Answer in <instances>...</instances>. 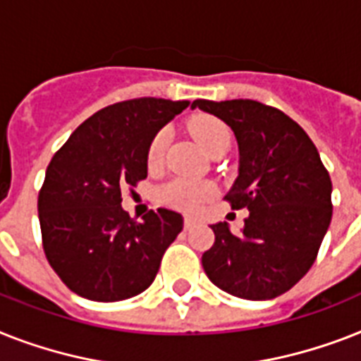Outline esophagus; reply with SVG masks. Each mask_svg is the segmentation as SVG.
<instances>
[{
	"mask_svg": "<svg viewBox=\"0 0 361 361\" xmlns=\"http://www.w3.org/2000/svg\"><path fill=\"white\" fill-rule=\"evenodd\" d=\"M196 222H198V219H196L195 215H185V216H183V228H185V230H190V228L195 226Z\"/></svg>",
	"mask_w": 361,
	"mask_h": 361,
	"instance_id": "34e87169",
	"label": "esophagus"
}]
</instances>
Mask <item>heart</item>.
<instances>
[{
	"mask_svg": "<svg viewBox=\"0 0 361 361\" xmlns=\"http://www.w3.org/2000/svg\"><path fill=\"white\" fill-rule=\"evenodd\" d=\"M189 131L196 142L207 152L215 154L221 148H228L231 140V131L221 118L213 114H196L189 120ZM169 135L165 130H159L152 137L148 150H146V163L150 169H157L163 163L166 150ZM213 196V189L207 183L190 180H174L161 189V200L166 206L181 211H192L200 207Z\"/></svg>",
	"mask_w": 361,
	"mask_h": 361,
	"instance_id": "heart-1",
	"label": "heart"
}]
</instances>
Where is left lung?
I'll use <instances>...</instances> for the list:
<instances>
[{
  "mask_svg": "<svg viewBox=\"0 0 361 361\" xmlns=\"http://www.w3.org/2000/svg\"><path fill=\"white\" fill-rule=\"evenodd\" d=\"M192 107L235 133L239 176L224 200L248 209L239 235L226 222L211 226L215 243L202 256L204 271L233 297H280L310 271L330 226L328 171L306 131L276 107L256 99H196Z\"/></svg>",
  "mask_w": 361,
  "mask_h": 361,
  "instance_id": "8db88e82",
  "label": "left lung"
}]
</instances>
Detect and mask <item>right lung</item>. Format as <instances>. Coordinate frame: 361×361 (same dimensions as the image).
<instances>
[{
    "label": "right lung",
    "instance_id": "1",
    "mask_svg": "<svg viewBox=\"0 0 361 361\" xmlns=\"http://www.w3.org/2000/svg\"><path fill=\"white\" fill-rule=\"evenodd\" d=\"M189 104L135 98L104 107L49 161L38 192L44 254L79 297L114 302L154 282L183 221L159 207L137 222L120 206L122 189L145 180L152 137Z\"/></svg>",
    "mask_w": 361,
    "mask_h": 361
}]
</instances>
